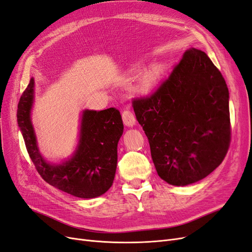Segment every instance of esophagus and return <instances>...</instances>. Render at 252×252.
I'll list each match as a JSON object with an SVG mask.
<instances>
[{"mask_svg":"<svg viewBox=\"0 0 252 252\" xmlns=\"http://www.w3.org/2000/svg\"><path fill=\"white\" fill-rule=\"evenodd\" d=\"M122 118H123L124 124L128 127H132L135 124V117L130 110H124L122 112Z\"/></svg>","mask_w":252,"mask_h":252,"instance_id":"esophagus-1","label":"esophagus"}]
</instances>
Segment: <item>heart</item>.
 <instances>
[{
	"label": "heart",
	"instance_id": "obj_1",
	"mask_svg": "<svg viewBox=\"0 0 252 252\" xmlns=\"http://www.w3.org/2000/svg\"><path fill=\"white\" fill-rule=\"evenodd\" d=\"M164 72V66L162 64H154L145 70L139 81V90L142 94H147L154 88L158 80L161 79Z\"/></svg>",
	"mask_w": 252,
	"mask_h": 252
}]
</instances>
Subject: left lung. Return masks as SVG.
<instances>
[{
  "label": "left lung",
  "instance_id": "8db88e82",
  "mask_svg": "<svg viewBox=\"0 0 252 252\" xmlns=\"http://www.w3.org/2000/svg\"><path fill=\"white\" fill-rule=\"evenodd\" d=\"M132 104L168 184H192L223 162L231 139L229 91L204 51L188 49L155 94Z\"/></svg>",
  "mask_w": 252,
  "mask_h": 252
}]
</instances>
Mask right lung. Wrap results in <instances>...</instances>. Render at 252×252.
<instances>
[{"mask_svg":"<svg viewBox=\"0 0 252 252\" xmlns=\"http://www.w3.org/2000/svg\"><path fill=\"white\" fill-rule=\"evenodd\" d=\"M33 98L34 80L32 78L20 98L17 118L37 172L49 185L81 199L104 194L111 187L117 170L118 143L124 129L120 111L112 107L101 111L84 110L80 139L73 155L61 164H51L37 147L30 118Z\"/></svg>","mask_w":252,"mask_h":252,"instance_id":"obj_1","label":"right lung"}]
</instances>
